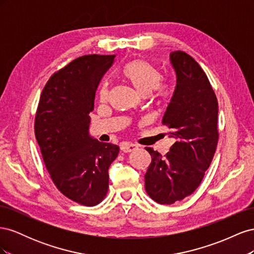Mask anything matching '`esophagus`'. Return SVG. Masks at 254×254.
<instances>
[{"label": "esophagus", "instance_id": "34e87169", "mask_svg": "<svg viewBox=\"0 0 254 254\" xmlns=\"http://www.w3.org/2000/svg\"><path fill=\"white\" fill-rule=\"evenodd\" d=\"M137 148V146L134 144H129V143H123L121 145V150L124 152H131Z\"/></svg>", "mask_w": 254, "mask_h": 254}]
</instances>
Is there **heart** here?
<instances>
[{
	"mask_svg": "<svg viewBox=\"0 0 254 254\" xmlns=\"http://www.w3.org/2000/svg\"><path fill=\"white\" fill-rule=\"evenodd\" d=\"M123 74L126 79L132 84V87L140 95H148L152 90H155L161 80V75L157 68L147 60L135 59L127 64L123 70ZM102 99L107 98L108 95V86L104 83L99 91ZM159 94L166 96V90L160 89Z\"/></svg>",
	"mask_w": 254,
	"mask_h": 254,
	"instance_id": "1",
	"label": "heart"
}]
</instances>
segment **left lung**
<instances>
[{"instance_id": "left-lung-1", "label": "left lung", "mask_w": 254, "mask_h": 254, "mask_svg": "<svg viewBox=\"0 0 254 254\" xmlns=\"http://www.w3.org/2000/svg\"><path fill=\"white\" fill-rule=\"evenodd\" d=\"M176 87L162 124L176 142L165 156L146 147L151 163L145 189L160 204L190 196L201 183L218 141V103L205 73L193 57L181 51L170 54Z\"/></svg>"}]
</instances>
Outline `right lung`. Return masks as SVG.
Listing matches in <instances>:
<instances>
[{
    "label": "right lung",
    "instance_id": "add662e5",
    "mask_svg": "<svg viewBox=\"0 0 254 254\" xmlns=\"http://www.w3.org/2000/svg\"><path fill=\"white\" fill-rule=\"evenodd\" d=\"M115 55H86L56 72L45 84L35 134L56 188L71 200L92 206L109 187L108 170L120 147L89 132L96 89Z\"/></svg>",
    "mask_w": 254,
    "mask_h": 254
}]
</instances>
